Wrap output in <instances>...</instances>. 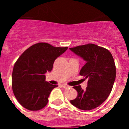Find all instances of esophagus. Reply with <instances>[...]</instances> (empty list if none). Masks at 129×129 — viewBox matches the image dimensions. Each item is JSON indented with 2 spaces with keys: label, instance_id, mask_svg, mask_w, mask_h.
Here are the masks:
<instances>
[{
  "label": "esophagus",
  "instance_id": "esophagus-1",
  "mask_svg": "<svg viewBox=\"0 0 129 129\" xmlns=\"http://www.w3.org/2000/svg\"><path fill=\"white\" fill-rule=\"evenodd\" d=\"M62 87L65 88H72V86H69V85H67V84H63V85H62Z\"/></svg>",
  "mask_w": 129,
  "mask_h": 129
}]
</instances>
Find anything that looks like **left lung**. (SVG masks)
Segmentation results:
<instances>
[{
    "instance_id": "obj_1",
    "label": "left lung",
    "mask_w": 129,
    "mask_h": 129,
    "mask_svg": "<svg viewBox=\"0 0 129 129\" xmlns=\"http://www.w3.org/2000/svg\"><path fill=\"white\" fill-rule=\"evenodd\" d=\"M70 50L86 61L79 74L88 79L85 90L80 85L73 87L77 96L70 103L81 110L95 109L107 100L113 87L116 74L113 57L107 49L90 43Z\"/></svg>"
}]
</instances>
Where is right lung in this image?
Returning a JSON list of instances; mask_svg holds the SVG:
<instances>
[{
	"instance_id": "right-lung-1",
	"label": "right lung",
	"mask_w": 129,
	"mask_h": 129,
	"mask_svg": "<svg viewBox=\"0 0 129 129\" xmlns=\"http://www.w3.org/2000/svg\"><path fill=\"white\" fill-rule=\"evenodd\" d=\"M67 49L39 43L28 48L16 61L12 72V90L25 109L37 111L47 105L51 91L57 86L45 81L44 74L52 70L55 60Z\"/></svg>"
}]
</instances>
